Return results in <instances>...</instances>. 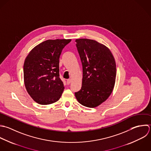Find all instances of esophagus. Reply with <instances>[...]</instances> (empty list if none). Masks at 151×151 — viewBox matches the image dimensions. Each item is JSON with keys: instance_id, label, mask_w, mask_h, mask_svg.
Masks as SVG:
<instances>
[{"instance_id": "34e87169", "label": "esophagus", "mask_w": 151, "mask_h": 151, "mask_svg": "<svg viewBox=\"0 0 151 151\" xmlns=\"http://www.w3.org/2000/svg\"><path fill=\"white\" fill-rule=\"evenodd\" d=\"M71 82H72V80H71L70 79H68V80H67V84H68V85H69V84L71 83Z\"/></svg>"}]
</instances>
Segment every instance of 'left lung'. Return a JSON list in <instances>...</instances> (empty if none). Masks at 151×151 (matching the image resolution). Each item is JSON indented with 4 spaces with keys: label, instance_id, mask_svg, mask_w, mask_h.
I'll return each mask as SVG.
<instances>
[{
    "label": "left lung",
    "instance_id": "obj_1",
    "mask_svg": "<svg viewBox=\"0 0 151 151\" xmlns=\"http://www.w3.org/2000/svg\"><path fill=\"white\" fill-rule=\"evenodd\" d=\"M83 68L81 89L75 93L78 101L95 108L111 95L115 83L116 63L111 50L104 45L88 39H76Z\"/></svg>",
    "mask_w": 151,
    "mask_h": 151
}]
</instances>
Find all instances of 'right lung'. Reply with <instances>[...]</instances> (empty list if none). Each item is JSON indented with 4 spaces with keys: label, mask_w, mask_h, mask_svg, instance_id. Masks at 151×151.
<instances>
[{
    "label": "right lung",
    "mask_w": 151,
    "mask_h": 151,
    "mask_svg": "<svg viewBox=\"0 0 151 151\" xmlns=\"http://www.w3.org/2000/svg\"><path fill=\"white\" fill-rule=\"evenodd\" d=\"M71 39L47 40L36 46L25 59L24 82L31 98L40 105L58 101L64 90L59 78V58Z\"/></svg>",
    "instance_id": "obj_1"
}]
</instances>
